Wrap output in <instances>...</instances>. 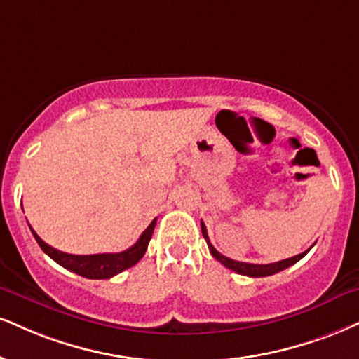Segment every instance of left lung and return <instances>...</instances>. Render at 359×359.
I'll use <instances>...</instances> for the list:
<instances>
[{"instance_id":"8db88e82","label":"left lung","mask_w":359,"mask_h":359,"mask_svg":"<svg viewBox=\"0 0 359 359\" xmlns=\"http://www.w3.org/2000/svg\"><path fill=\"white\" fill-rule=\"evenodd\" d=\"M201 229H202V236H204V239L207 241V245H209V250L210 254L217 259L221 264H224L227 267V269L234 271L237 274H243V276H249V278H264V276H273L276 273H280V271H284L286 267L296 264L299 259H303L306 254H308V250H304V252L297 254L294 257H289V259H284V261H278V262H273V264H249V262H239V261H232V259H229L226 256H222L221 252H219L217 249L214 248L212 244H210L209 241V236H207V229L204 226V222H201Z\"/></svg>"}]
</instances>
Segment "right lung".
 <instances>
[{"instance_id": "right-lung-1", "label": "right lung", "mask_w": 359, "mask_h": 359, "mask_svg": "<svg viewBox=\"0 0 359 359\" xmlns=\"http://www.w3.org/2000/svg\"><path fill=\"white\" fill-rule=\"evenodd\" d=\"M157 224V219H154L150 222V226L142 232V236L138 237V241L132 248H128L123 252H115V254H90V256H76V254H67L62 250H56L51 248L41 239L36 232H32L36 239V243L40 244L43 252L48 254L55 262H58L60 266L65 269L72 271V273L83 276L88 279H110L114 276L120 274L122 271L128 269V267L135 266L142 257H144L147 245L150 243V237L154 234V227Z\"/></svg>"}]
</instances>
